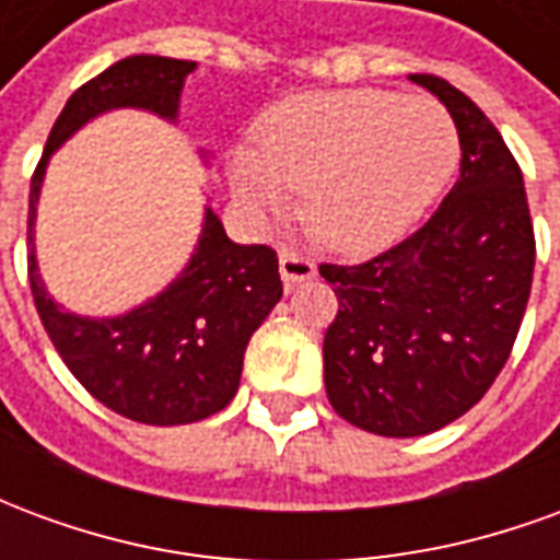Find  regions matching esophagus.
I'll use <instances>...</instances> for the list:
<instances>
[{
    "instance_id": "1",
    "label": "esophagus",
    "mask_w": 560,
    "mask_h": 560,
    "mask_svg": "<svg viewBox=\"0 0 560 560\" xmlns=\"http://www.w3.org/2000/svg\"><path fill=\"white\" fill-rule=\"evenodd\" d=\"M279 272H281V281H284V288L291 291L293 284L315 279L317 267L312 264V260H308V257L296 255V252H291V248H281Z\"/></svg>"
}]
</instances>
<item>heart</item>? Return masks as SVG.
Here are the masks:
<instances>
[{"label": "heart", "instance_id": "1", "mask_svg": "<svg viewBox=\"0 0 560 560\" xmlns=\"http://www.w3.org/2000/svg\"><path fill=\"white\" fill-rule=\"evenodd\" d=\"M228 176L248 212L276 215L305 188V215L332 248L363 255L411 228L450 179L456 126L425 95L387 90L303 92L252 126Z\"/></svg>", "mask_w": 560, "mask_h": 560}]
</instances>
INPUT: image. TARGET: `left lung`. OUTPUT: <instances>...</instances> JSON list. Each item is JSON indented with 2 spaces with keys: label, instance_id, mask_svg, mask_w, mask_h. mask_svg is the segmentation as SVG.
Listing matches in <instances>:
<instances>
[{
  "label": "left lung",
  "instance_id": "obj_1",
  "mask_svg": "<svg viewBox=\"0 0 560 560\" xmlns=\"http://www.w3.org/2000/svg\"><path fill=\"white\" fill-rule=\"evenodd\" d=\"M411 80L456 122V185L384 255L320 264L339 296L324 336L329 405L384 438L438 432L486 396L513 351L534 279L528 197L504 138L446 80Z\"/></svg>",
  "mask_w": 560,
  "mask_h": 560
}]
</instances>
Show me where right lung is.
<instances>
[{
  "label": "right lung",
  "mask_w": 560,
  "mask_h": 560,
  "mask_svg": "<svg viewBox=\"0 0 560 560\" xmlns=\"http://www.w3.org/2000/svg\"><path fill=\"white\" fill-rule=\"evenodd\" d=\"M188 59L128 56L83 83L56 119L30 185V284L47 336L83 387L110 411L147 425H185L228 408L240 389L245 345L281 300L279 257L240 245L207 207L191 260L138 308L80 317L47 293L35 260V212L56 149L95 116L138 107L176 119Z\"/></svg>",
  "instance_id": "obj_1"
}]
</instances>
